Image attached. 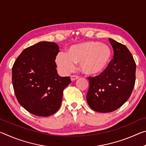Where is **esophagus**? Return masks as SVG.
<instances>
[{
  "mask_svg": "<svg viewBox=\"0 0 146 146\" xmlns=\"http://www.w3.org/2000/svg\"><path fill=\"white\" fill-rule=\"evenodd\" d=\"M70 77H71V80H72V81H74V80H76V79H77V78H79V76H78V75H71V76H70Z\"/></svg>",
  "mask_w": 146,
  "mask_h": 146,
  "instance_id": "34e87169",
  "label": "esophagus"
}]
</instances>
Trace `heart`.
<instances>
[{"instance_id": "b5f03b06", "label": "heart", "mask_w": 146, "mask_h": 146, "mask_svg": "<svg viewBox=\"0 0 146 146\" xmlns=\"http://www.w3.org/2000/svg\"><path fill=\"white\" fill-rule=\"evenodd\" d=\"M111 56V50L108 46L90 40L69 47L66 53H60L56 55L55 62L64 73L70 72L75 64H79L84 73L98 75L108 68Z\"/></svg>"}]
</instances>
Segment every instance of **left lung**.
<instances>
[{"mask_svg":"<svg viewBox=\"0 0 146 146\" xmlns=\"http://www.w3.org/2000/svg\"><path fill=\"white\" fill-rule=\"evenodd\" d=\"M114 51L113 58L104 72L88 77L90 88L86 96L93 110L110 113L129 99L136 80V63L127 47L109 38Z\"/></svg>","mask_w":146,"mask_h":146,"instance_id":"8db88e82","label":"left lung"}]
</instances>
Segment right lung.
<instances>
[{"label":"right lung","instance_id":"1","mask_svg":"<svg viewBox=\"0 0 146 146\" xmlns=\"http://www.w3.org/2000/svg\"><path fill=\"white\" fill-rule=\"evenodd\" d=\"M59 47L52 42H40L26 48L12 67V84L19 103L29 113L48 117L59 110L63 91L71 83L56 70Z\"/></svg>","mask_w":146,"mask_h":146}]
</instances>
